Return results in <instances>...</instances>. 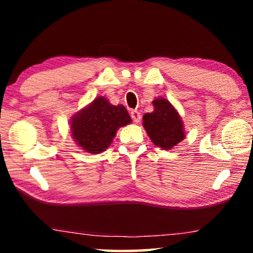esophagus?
Returning <instances> with one entry per match:
<instances>
[{"label":"esophagus","instance_id":"obj_1","mask_svg":"<svg viewBox=\"0 0 253 253\" xmlns=\"http://www.w3.org/2000/svg\"><path fill=\"white\" fill-rule=\"evenodd\" d=\"M131 117H132L133 122H136V123L139 122L140 119H141L140 113L138 112V110H132V112H131Z\"/></svg>","mask_w":253,"mask_h":253}]
</instances>
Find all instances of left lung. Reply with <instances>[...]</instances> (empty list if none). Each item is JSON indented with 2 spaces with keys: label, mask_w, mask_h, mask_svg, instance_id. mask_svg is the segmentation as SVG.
<instances>
[{
  "label": "left lung",
  "mask_w": 253,
  "mask_h": 253,
  "mask_svg": "<svg viewBox=\"0 0 253 253\" xmlns=\"http://www.w3.org/2000/svg\"><path fill=\"white\" fill-rule=\"evenodd\" d=\"M153 106L154 112L144 115L143 126L154 145L170 150L185 137L182 120L168 100L155 99Z\"/></svg>",
  "instance_id": "left-lung-1"
}]
</instances>
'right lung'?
<instances>
[{
    "label": "right lung",
    "instance_id": "add662e5",
    "mask_svg": "<svg viewBox=\"0 0 253 253\" xmlns=\"http://www.w3.org/2000/svg\"><path fill=\"white\" fill-rule=\"evenodd\" d=\"M131 122L126 107L110 105L98 96L71 120V133L78 146L88 153L98 154L109 147L119 127Z\"/></svg>",
    "mask_w": 253,
    "mask_h": 253
}]
</instances>
